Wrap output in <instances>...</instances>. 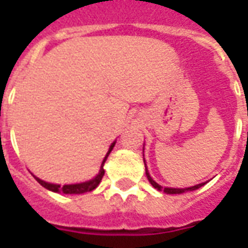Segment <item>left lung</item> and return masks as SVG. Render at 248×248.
I'll list each match as a JSON object with an SVG mask.
<instances>
[{
  "mask_svg": "<svg viewBox=\"0 0 248 248\" xmlns=\"http://www.w3.org/2000/svg\"><path fill=\"white\" fill-rule=\"evenodd\" d=\"M145 166H146V163H145ZM146 175H147V179H149V182L153 185V187H155L156 190L166 192V194H182V192H185V191H194V190H197V188H199V187H202L203 185H204V183H201V185L188 187V188H169V187H165V188H163V187L159 186V185H158L155 181H153V178L150 177V174L147 172V167H146Z\"/></svg>",
  "mask_w": 248,
  "mask_h": 248,
  "instance_id": "left-lung-1",
  "label": "left lung"
}]
</instances>
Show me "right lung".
<instances>
[{
	"label": "right lung",
	"instance_id": "obj_1",
	"mask_svg": "<svg viewBox=\"0 0 248 248\" xmlns=\"http://www.w3.org/2000/svg\"><path fill=\"white\" fill-rule=\"evenodd\" d=\"M114 145H115V142L111 143L110 146V149H108V154L105 156V159H103L102 165H101V170L98 172V175L92 181H87V182H83V183H77V185H65V186H60V185H53V183H47L45 181H41L40 178L34 177L37 179V182L40 183L41 186H44L45 188L47 190H50V191H54V192H63V194H83V192H87V191H93L95 187L101 183L103 178V174H105V170H103V165H105V162L108 159V154L111 153L113 150Z\"/></svg>",
	"mask_w": 248,
	"mask_h": 248
}]
</instances>
